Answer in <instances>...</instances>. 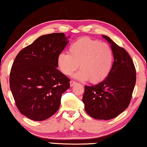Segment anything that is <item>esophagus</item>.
I'll return each instance as SVG.
<instances>
[{
  "mask_svg": "<svg viewBox=\"0 0 147 147\" xmlns=\"http://www.w3.org/2000/svg\"><path fill=\"white\" fill-rule=\"evenodd\" d=\"M69 84H70V86L72 87V86H74L75 84H77V82H75V81H74V80H71L70 81Z\"/></svg>",
  "mask_w": 147,
  "mask_h": 147,
  "instance_id": "1",
  "label": "esophagus"
}]
</instances>
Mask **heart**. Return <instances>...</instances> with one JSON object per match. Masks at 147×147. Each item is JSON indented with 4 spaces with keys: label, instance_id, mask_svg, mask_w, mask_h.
<instances>
[{
    "label": "heart",
    "instance_id": "b5f03b06",
    "mask_svg": "<svg viewBox=\"0 0 147 147\" xmlns=\"http://www.w3.org/2000/svg\"><path fill=\"white\" fill-rule=\"evenodd\" d=\"M113 52L107 43L89 37H82L70 45L68 54L61 53L58 65L63 74L69 76L78 68L75 75L80 80L97 84L105 80L112 67Z\"/></svg>",
    "mask_w": 147,
    "mask_h": 147
}]
</instances>
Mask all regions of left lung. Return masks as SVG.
<instances>
[{
	"label": "left lung",
	"instance_id": "obj_1",
	"mask_svg": "<svg viewBox=\"0 0 147 147\" xmlns=\"http://www.w3.org/2000/svg\"><path fill=\"white\" fill-rule=\"evenodd\" d=\"M103 37L111 44L114 61L105 80L95 86H85L82 101L85 110L96 119L115 118L128 107L136 83L133 61L124 48L107 36Z\"/></svg>",
	"mask_w": 147,
	"mask_h": 147
}]
</instances>
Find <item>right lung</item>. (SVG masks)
Masks as SVG:
<instances>
[{
	"label": "right lung",
	"instance_id": "1",
	"mask_svg": "<svg viewBox=\"0 0 147 147\" xmlns=\"http://www.w3.org/2000/svg\"><path fill=\"white\" fill-rule=\"evenodd\" d=\"M67 43L63 33L43 35L23 48L12 63L10 90L19 111L30 119H47L59 109L70 80L57 69L58 57Z\"/></svg>",
	"mask_w": 147,
	"mask_h": 147
}]
</instances>
